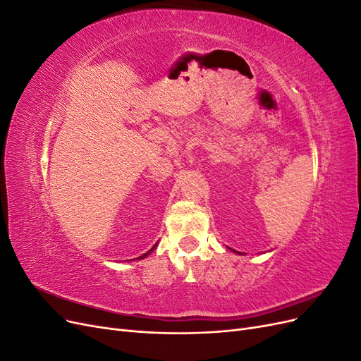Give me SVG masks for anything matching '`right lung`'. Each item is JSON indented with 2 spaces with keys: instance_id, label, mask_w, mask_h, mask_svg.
Instances as JSON below:
<instances>
[{
  "instance_id": "add662e5",
  "label": "right lung",
  "mask_w": 361,
  "mask_h": 361,
  "mask_svg": "<svg viewBox=\"0 0 361 361\" xmlns=\"http://www.w3.org/2000/svg\"><path fill=\"white\" fill-rule=\"evenodd\" d=\"M155 245H157V244H155ZM155 245H154V247H152V248H150V250H149V251H147V253H145V255H143V256H140V257H137V259H145V257H146V256H147V255H149V253H150V251H154V248H155Z\"/></svg>"
}]
</instances>
